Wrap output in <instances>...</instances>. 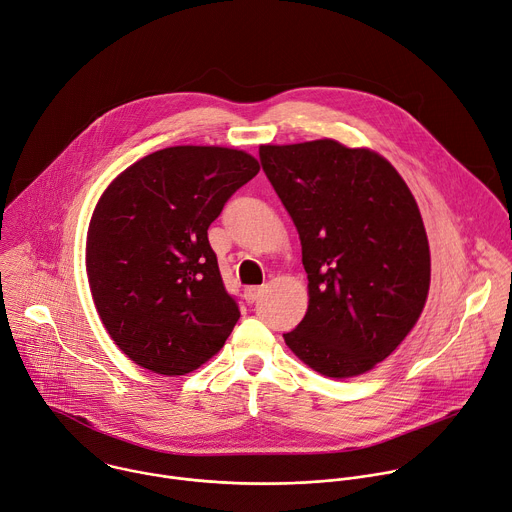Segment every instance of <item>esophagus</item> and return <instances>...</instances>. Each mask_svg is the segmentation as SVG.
<instances>
[{"label": "esophagus", "mask_w": 512, "mask_h": 512, "mask_svg": "<svg viewBox=\"0 0 512 512\" xmlns=\"http://www.w3.org/2000/svg\"><path fill=\"white\" fill-rule=\"evenodd\" d=\"M261 294H263V287H257V285L247 287V289H245V300H247V304L257 302V300L261 298Z\"/></svg>", "instance_id": "esophagus-1"}]
</instances>
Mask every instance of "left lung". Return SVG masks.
<instances>
[{"mask_svg":"<svg viewBox=\"0 0 512 512\" xmlns=\"http://www.w3.org/2000/svg\"><path fill=\"white\" fill-rule=\"evenodd\" d=\"M302 241L310 304L285 344L324 377L371 371L411 332L431 261L417 202L379 154L334 139L261 145Z\"/></svg>","mask_w":512,"mask_h":512,"instance_id":"left-lung-1","label":"left lung"}]
</instances>
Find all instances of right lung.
I'll use <instances>...</instances> for the list:
<instances>
[{"mask_svg": "<svg viewBox=\"0 0 512 512\" xmlns=\"http://www.w3.org/2000/svg\"><path fill=\"white\" fill-rule=\"evenodd\" d=\"M259 162L216 145L141 158L103 192L87 235L97 312L115 344L158 375L196 371L241 312L225 289L208 227Z\"/></svg>", "mask_w": 512, "mask_h": 512, "instance_id": "obj_1", "label": "right lung"}]
</instances>
